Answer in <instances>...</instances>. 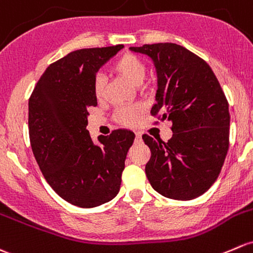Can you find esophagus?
Returning <instances> with one entry per match:
<instances>
[{"label": "esophagus", "mask_w": 253, "mask_h": 253, "mask_svg": "<svg viewBox=\"0 0 253 253\" xmlns=\"http://www.w3.org/2000/svg\"><path fill=\"white\" fill-rule=\"evenodd\" d=\"M135 140H137V142H140V140H142V133H140V132H135Z\"/></svg>", "instance_id": "1"}]
</instances>
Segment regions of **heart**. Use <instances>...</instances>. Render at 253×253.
Segmentation results:
<instances>
[{
    "mask_svg": "<svg viewBox=\"0 0 253 253\" xmlns=\"http://www.w3.org/2000/svg\"><path fill=\"white\" fill-rule=\"evenodd\" d=\"M111 71L131 82L134 86H139L145 78L147 68H145V64L142 62L140 58L132 54V53H126L114 62L113 66H111ZM93 93L98 100L104 98L105 80L103 76H95L94 82H93ZM144 110V106L142 104L122 106L116 111L115 119L119 124L124 125V126H135L139 122Z\"/></svg>",
    "mask_w": 253,
    "mask_h": 253,
    "instance_id": "obj_1",
    "label": "heart"
}]
</instances>
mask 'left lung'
<instances>
[{"mask_svg": "<svg viewBox=\"0 0 253 253\" xmlns=\"http://www.w3.org/2000/svg\"><path fill=\"white\" fill-rule=\"evenodd\" d=\"M158 74L151 115L172 122V138L143 134L151 151L145 173L165 198L191 200L216 182L229 148V104L210 65L175 43L143 44Z\"/></svg>", "mask_w": 253, "mask_h": 253, "instance_id": "obj_1", "label": "left lung"}]
</instances>
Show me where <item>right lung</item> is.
<instances>
[{
    "label": "right lung",
    "instance_id": "obj_1",
    "mask_svg": "<svg viewBox=\"0 0 253 253\" xmlns=\"http://www.w3.org/2000/svg\"><path fill=\"white\" fill-rule=\"evenodd\" d=\"M122 44L84 48L52 63L29 99V137L44 179L68 203L91 209L113 200L134 133L89 135L88 109L97 105L95 74Z\"/></svg>",
    "mask_w": 253,
    "mask_h": 253
}]
</instances>
